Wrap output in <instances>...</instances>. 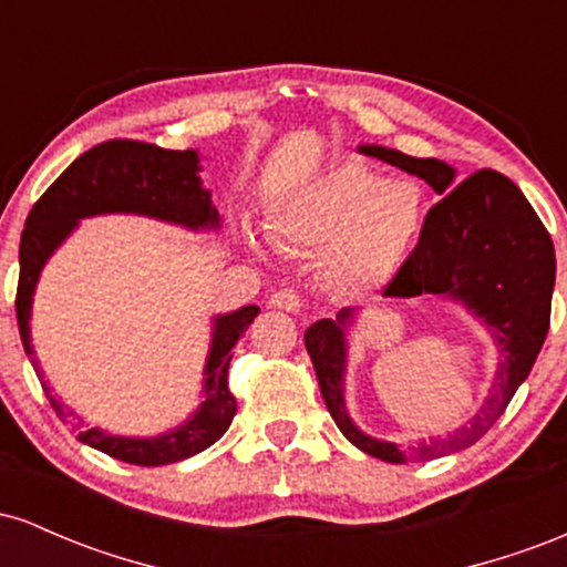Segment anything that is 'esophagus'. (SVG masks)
I'll return each instance as SVG.
<instances>
[{
  "instance_id": "esophagus-1",
  "label": "esophagus",
  "mask_w": 567,
  "mask_h": 567,
  "mask_svg": "<svg viewBox=\"0 0 567 567\" xmlns=\"http://www.w3.org/2000/svg\"><path fill=\"white\" fill-rule=\"evenodd\" d=\"M269 306H271V309H282V311H298V309H301V298H298L296 290L282 288V290L271 292Z\"/></svg>"
}]
</instances>
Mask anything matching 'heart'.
I'll return each mask as SVG.
<instances>
[{"label": "heart", "mask_w": 567, "mask_h": 567, "mask_svg": "<svg viewBox=\"0 0 567 567\" xmlns=\"http://www.w3.org/2000/svg\"><path fill=\"white\" fill-rule=\"evenodd\" d=\"M426 194L415 181L341 162L292 184L271 210V229L285 247L320 252V279L338 298H368L386 288L413 256L426 229ZM250 250H264L250 224Z\"/></svg>", "instance_id": "obj_1"}]
</instances>
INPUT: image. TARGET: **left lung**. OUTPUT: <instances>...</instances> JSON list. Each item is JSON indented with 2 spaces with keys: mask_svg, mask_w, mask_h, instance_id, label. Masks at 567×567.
Returning <instances> with one entry per match:
<instances>
[{
  "mask_svg": "<svg viewBox=\"0 0 567 567\" xmlns=\"http://www.w3.org/2000/svg\"><path fill=\"white\" fill-rule=\"evenodd\" d=\"M357 152L419 175L440 194L413 256L392 279L389 301L440 298L477 320L498 349L496 373L483 405L461 426L437 437L389 442L362 432L347 405L349 336L362 320L360 309H341L333 320H317L303 341L315 362L324 405L351 445L373 458L402 464L464 451L501 419L549 333L555 290V245L525 194L501 173L480 171L458 184V171L434 157H410L379 143Z\"/></svg>",
  "mask_w": 567,
  "mask_h": 567,
  "instance_id": "1",
  "label": "left lung"
}]
</instances>
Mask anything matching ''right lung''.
Returning <instances> with one entry per match:
<instances>
[{
	"label": "right lung",
	"instance_id": "obj_1",
	"mask_svg": "<svg viewBox=\"0 0 567 567\" xmlns=\"http://www.w3.org/2000/svg\"><path fill=\"white\" fill-rule=\"evenodd\" d=\"M202 157L197 148L167 152L152 143L109 141L84 152L63 171L42 199L31 207L21 234V279H18L16 315L25 354L34 365L50 405L63 424L80 432V442L95 451L138 466H165L192 458L224 437L237 400L229 392L231 349L247 324L261 315L252 303L213 315L210 347L202 368L199 405L186 421L152 437L114 434L106 429H84L82 415L50 394L42 379L34 343H31V309L42 269L58 247L80 229V220L95 216H143L188 231H218L224 218L213 205V192L202 184Z\"/></svg>",
	"mask_w": 567,
	"mask_h": 567
}]
</instances>
